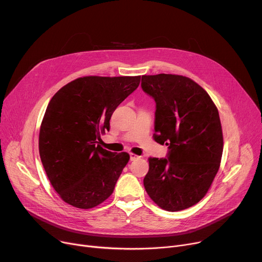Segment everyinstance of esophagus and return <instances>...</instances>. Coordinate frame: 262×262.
<instances>
[{
    "instance_id": "obj_1",
    "label": "esophagus",
    "mask_w": 262,
    "mask_h": 262,
    "mask_svg": "<svg viewBox=\"0 0 262 262\" xmlns=\"http://www.w3.org/2000/svg\"><path fill=\"white\" fill-rule=\"evenodd\" d=\"M129 157H130V160H132V161L136 160L137 158H139V156H137V155L134 154V153H130V154H129Z\"/></svg>"
}]
</instances>
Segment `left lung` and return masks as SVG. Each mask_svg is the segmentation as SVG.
<instances>
[{
    "label": "left lung",
    "mask_w": 262,
    "mask_h": 262,
    "mask_svg": "<svg viewBox=\"0 0 262 262\" xmlns=\"http://www.w3.org/2000/svg\"><path fill=\"white\" fill-rule=\"evenodd\" d=\"M141 87L156 102L154 139L170 149L167 158L148 159L144 188L161 209H187L207 193L221 163L217 108L207 92L183 75H142Z\"/></svg>",
    "instance_id": "8db88e82"
}]
</instances>
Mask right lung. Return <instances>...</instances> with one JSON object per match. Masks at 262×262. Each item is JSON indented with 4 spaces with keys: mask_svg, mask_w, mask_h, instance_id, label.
Wrapping results in <instances>:
<instances>
[{
    "mask_svg": "<svg viewBox=\"0 0 262 262\" xmlns=\"http://www.w3.org/2000/svg\"><path fill=\"white\" fill-rule=\"evenodd\" d=\"M141 76H84L51 99L39 132V154L60 199L90 209L113 194L129 155L98 144L115 109L138 88Z\"/></svg>",
    "mask_w": 262,
    "mask_h": 262,
    "instance_id": "add662e5",
    "label": "right lung"
}]
</instances>
